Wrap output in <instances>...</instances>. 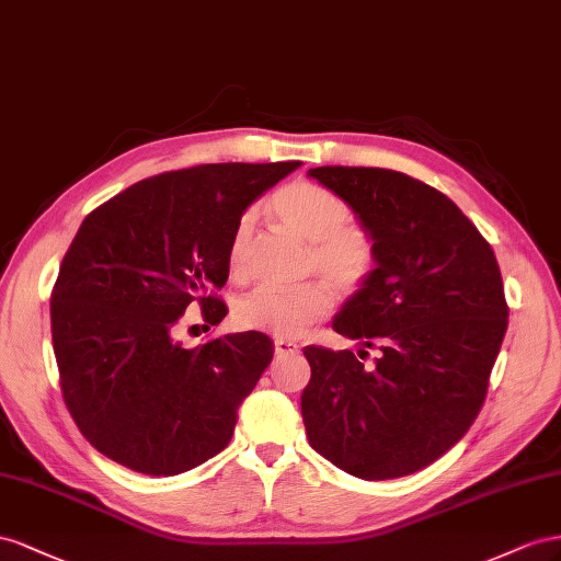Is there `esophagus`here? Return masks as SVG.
Listing matches in <instances>:
<instances>
[{
	"mask_svg": "<svg viewBox=\"0 0 561 561\" xmlns=\"http://www.w3.org/2000/svg\"><path fill=\"white\" fill-rule=\"evenodd\" d=\"M298 352V345L296 343H291V341H284V339H279V341H275V355L282 359V357H289V355H296Z\"/></svg>",
	"mask_w": 561,
	"mask_h": 561,
	"instance_id": "1",
	"label": "esophagus"
}]
</instances>
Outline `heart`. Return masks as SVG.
Listing matches in <instances>:
<instances>
[{"instance_id": "heart-1", "label": "heart", "mask_w": 561, "mask_h": 561, "mask_svg": "<svg viewBox=\"0 0 561 561\" xmlns=\"http://www.w3.org/2000/svg\"><path fill=\"white\" fill-rule=\"evenodd\" d=\"M272 214L286 230L308 239V272H319L343 291H355L376 267V244L369 230L352 222L350 204L333 190L294 181L270 202ZM259 230V211L247 209L230 232L226 263L230 277L244 279L251 270ZM333 298L324 284H302L296 289L259 286L234 302L232 319L244 331H263L277 339H298L331 312Z\"/></svg>"}]
</instances>
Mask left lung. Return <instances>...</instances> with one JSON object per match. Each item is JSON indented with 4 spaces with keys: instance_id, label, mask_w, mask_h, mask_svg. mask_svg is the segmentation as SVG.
I'll return each instance as SVG.
<instances>
[{
    "instance_id": "obj_1",
    "label": "left lung",
    "mask_w": 561,
    "mask_h": 561,
    "mask_svg": "<svg viewBox=\"0 0 561 561\" xmlns=\"http://www.w3.org/2000/svg\"><path fill=\"white\" fill-rule=\"evenodd\" d=\"M308 173L352 206L376 244L371 277L333 331L380 345L371 369L350 350H302L312 369L300 397L310 446L369 482L419 472L466 435L486 399L507 329L499 261L449 197L407 173Z\"/></svg>"
}]
</instances>
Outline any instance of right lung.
Segmentation results:
<instances>
[{"instance_id": "1", "label": "right lung", "mask_w": 561, "mask_h": 561, "mask_svg": "<svg viewBox=\"0 0 561 561\" xmlns=\"http://www.w3.org/2000/svg\"><path fill=\"white\" fill-rule=\"evenodd\" d=\"M298 169L202 164L152 175L79 226L51 291V339L66 407L87 442L119 466L181 474L226 449L237 409L275 355L261 331L185 350V310L204 329L228 314L237 218Z\"/></svg>"}]
</instances>
